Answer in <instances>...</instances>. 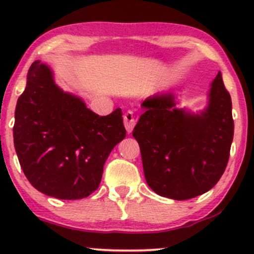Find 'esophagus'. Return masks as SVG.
Wrapping results in <instances>:
<instances>
[{
  "label": "esophagus",
  "instance_id": "1",
  "mask_svg": "<svg viewBox=\"0 0 254 254\" xmlns=\"http://www.w3.org/2000/svg\"><path fill=\"white\" fill-rule=\"evenodd\" d=\"M124 124L125 127H126L127 133L129 134L133 130L134 126H135V119H134L133 112H127L124 116Z\"/></svg>",
  "mask_w": 254,
  "mask_h": 254
}]
</instances>
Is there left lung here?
Listing matches in <instances>:
<instances>
[{"mask_svg":"<svg viewBox=\"0 0 254 254\" xmlns=\"http://www.w3.org/2000/svg\"><path fill=\"white\" fill-rule=\"evenodd\" d=\"M171 91L147 97L133 129L148 187L177 201L209 191L227 166L233 141L232 100L219 72L203 110L177 108Z\"/></svg>","mask_w":254,"mask_h":254,"instance_id":"1","label":"left lung"}]
</instances>
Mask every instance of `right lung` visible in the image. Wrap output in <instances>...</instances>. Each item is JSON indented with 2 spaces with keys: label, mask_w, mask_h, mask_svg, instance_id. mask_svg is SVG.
<instances>
[{
  "label": "right lung",
  "mask_w": 254,
  "mask_h": 254,
  "mask_svg": "<svg viewBox=\"0 0 254 254\" xmlns=\"http://www.w3.org/2000/svg\"><path fill=\"white\" fill-rule=\"evenodd\" d=\"M13 135L21 169L38 191L80 199L100 186L104 163L126 129L121 108L97 115L56 84L50 65L35 61L17 100Z\"/></svg>",
  "instance_id": "right-lung-1"
}]
</instances>
